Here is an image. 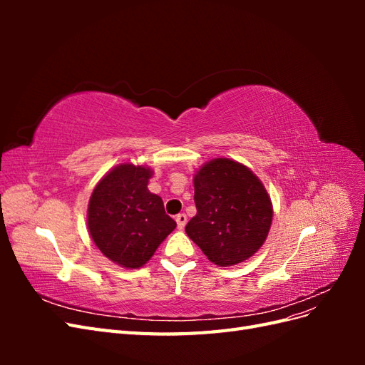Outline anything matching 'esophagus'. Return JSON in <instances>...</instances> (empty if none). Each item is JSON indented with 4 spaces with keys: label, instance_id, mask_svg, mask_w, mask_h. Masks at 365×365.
<instances>
[{
    "label": "esophagus",
    "instance_id": "obj_1",
    "mask_svg": "<svg viewBox=\"0 0 365 365\" xmlns=\"http://www.w3.org/2000/svg\"><path fill=\"white\" fill-rule=\"evenodd\" d=\"M175 220H176V225H178V230H182L187 224V216L184 213H180L175 216Z\"/></svg>",
    "mask_w": 365,
    "mask_h": 365
}]
</instances>
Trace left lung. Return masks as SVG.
<instances>
[{"label":"left lung","instance_id":"1","mask_svg":"<svg viewBox=\"0 0 365 365\" xmlns=\"http://www.w3.org/2000/svg\"><path fill=\"white\" fill-rule=\"evenodd\" d=\"M196 215L185 233L219 267L257 252L268 236L272 204L260 180L230 158L205 163L195 178Z\"/></svg>","mask_w":365,"mask_h":365}]
</instances>
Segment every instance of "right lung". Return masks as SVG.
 <instances>
[{
	"mask_svg": "<svg viewBox=\"0 0 365 365\" xmlns=\"http://www.w3.org/2000/svg\"><path fill=\"white\" fill-rule=\"evenodd\" d=\"M149 168L120 164L98 181L88 204V230L114 263L135 269L148 263L176 227L160 196L148 190Z\"/></svg>",
	"mask_w": 365,
	"mask_h": 365,
	"instance_id": "add662e5",
	"label": "right lung"
}]
</instances>
